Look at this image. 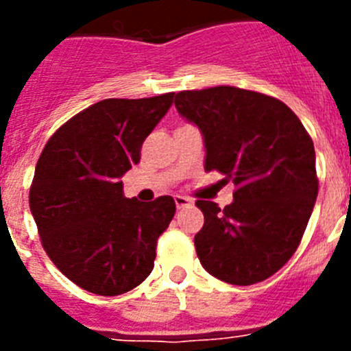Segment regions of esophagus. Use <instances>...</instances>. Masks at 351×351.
Wrapping results in <instances>:
<instances>
[{"mask_svg": "<svg viewBox=\"0 0 351 351\" xmlns=\"http://www.w3.org/2000/svg\"><path fill=\"white\" fill-rule=\"evenodd\" d=\"M173 202H176V207H178V209H182V207L191 206L193 200L188 197H182V195H176V197H173Z\"/></svg>", "mask_w": 351, "mask_h": 351, "instance_id": "obj_1", "label": "esophagus"}]
</instances>
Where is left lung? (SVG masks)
Segmentation results:
<instances>
[{
  "mask_svg": "<svg viewBox=\"0 0 351 351\" xmlns=\"http://www.w3.org/2000/svg\"><path fill=\"white\" fill-rule=\"evenodd\" d=\"M178 112L198 126L206 170L237 190L234 202L197 200L204 213L195 250L214 278L239 287L260 283L295 253L318 195L313 141L283 101L218 86L176 95Z\"/></svg>",
  "mask_w": 351,
  "mask_h": 351,
  "instance_id": "obj_1",
  "label": "left lung"
}]
</instances>
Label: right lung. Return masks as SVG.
Wrapping results in <instances>:
<instances>
[{"mask_svg":"<svg viewBox=\"0 0 351 351\" xmlns=\"http://www.w3.org/2000/svg\"><path fill=\"white\" fill-rule=\"evenodd\" d=\"M172 100L173 93L98 101L66 121L38 158L29 209L43 250L96 295L126 293L151 274L158 237L176 214L172 197L138 202L121 181Z\"/></svg>","mask_w":351,"mask_h":351,"instance_id":"add662e5","label":"right lung"}]
</instances>
